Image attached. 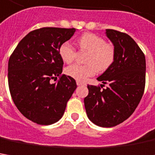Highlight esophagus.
<instances>
[{
    "mask_svg": "<svg viewBox=\"0 0 155 155\" xmlns=\"http://www.w3.org/2000/svg\"><path fill=\"white\" fill-rule=\"evenodd\" d=\"M77 84L78 85V86H80V85H85V84L82 83V82H80V81H77Z\"/></svg>",
    "mask_w": 155,
    "mask_h": 155,
    "instance_id": "obj_1",
    "label": "esophagus"
}]
</instances>
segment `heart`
I'll use <instances>...</instances> for the list:
<instances>
[{"mask_svg": "<svg viewBox=\"0 0 155 155\" xmlns=\"http://www.w3.org/2000/svg\"><path fill=\"white\" fill-rule=\"evenodd\" d=\"M78 45L82 50L88 51L86 65L74 64L65 69V73L71 78L84 82L88 78L94 76L97 70L104 71L113 64L115 57L114 47L103 37L93 33H85L78 39ZM59 54L62 61L69 64L74 61L76 49L68 41H65L59 48Z\"/></svg>", "mask_w": 155, "mask_h": 155, "instance_id": "1", "label": "heart"}]
</instances>
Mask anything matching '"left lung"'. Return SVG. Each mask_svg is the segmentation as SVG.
Returning a JSON list of instances; mask_svg holds the SVG:
<instances>
[{
	"label": "left lung",
	"mask_w": 155,
	"mask_h": 155,
	"mask_svg": "<svg viewBox=\"0 0 155 155\" xmlns=\"http://www.w3.org/2000/svg\"><path fill=\"white\" fill-rule=\"evenodd\" d=\"M106 35L114 46V61L97 78L103 84L88 85L84 107L91 122L101 127H113L128 119L143 97L146 60L137 42L126 33L107 29ZM107 83L109 86L101 90Z\"/></svg>",
	"instance_id": "1"
}]
</instances>
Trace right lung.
<instances>
[{"instance_id": "1", "label": "right lung", "mask_w": 155, "mask_h": 155, "mask_svg": "<svg viewBox=\"0 0 155 155\" xmlns=\"http://www.w3.org/2000/svg\"><path fill=\"white\" fill-rule=\"evenodd\" d=\"M76 29L43 27L27 34L8 61V86L18 111L34 123H56L77 88L74 78L61 75L64 62L59 54L63 42ZM59 78L57 83L51 79Z\"/></svg>"}]
</instances>
